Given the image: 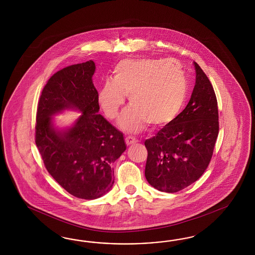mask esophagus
Instances as JSON below:
<instances>
[{
    "instance_id": "34e87169",
    "label": "esophagus",
    "mask_w": 255,
    "mask_h": 255,
    "mask_svg": "<svg viewBox=\"0 0 255 255\" xmlns=\"http://www.w3.org/2000/svg\"><path fill=\"white\" fill-rule=\"evenodd\" d=\"M136 142H137V140L134 138V137H131V136L125 137V143H126L127 146H130L131 144H134V143H136Z\"/></svg>"
}]
</instances>
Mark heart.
Listing matches in <instances>:
<instances>
[{
    "mask_svg": "<svg viewBox=\"0 0 255 255\" xmlns=\"http://www.w3.org/2000/svg\"><path fill=\"white\" fill-rule=\"evenodd\" d=\"M113 79L106 80L98 93V103L110 120L119 116L129 96L131 108L124 111L120 126L136 132L147 124L153 127L169 124L178 116L188 92L185 73L175 61L126 59L118 62Z\"/></svg>",
    "mask_w": 255,
    "mask_h": 255,
    "instance_id": "obj_1",
    "label": "heart"
}]
</instances>
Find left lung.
<instances>
[{
  "instance_id": "1",
  "label": "left lung",
  "mask_w": 255,
  "mask_h": 255,
  "mask_svg": "<svg viewBox=\"0 0 255 255\" xmlns=\"http://www.w3.org/2000/svg\"><path fill=\"white\" fill-rule=\"evenodd\" d=\"M194 63L195 85L188 105L156 135L145 141V177L155 189L177 193L208 168L219 133L216 94L209 77Z\"/></svg>"
}]
</instances>
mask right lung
<instances>
[{
    "label": "right lung",
    "mask_w": 255,
    "mask_h": 255,
    "mask_svg": "<svg viewBox=\"0 0 255 255\" xmlns=\"http://www.w3.org/2000/svg\"><path fill=\"white\" fill-rule=\"evenodd\" d=\"M94 71V62L89 61L55 73L41 93L35 124V143L47 172L70 194L86 200L110 191L112 165L126 149L123 132L97 114ZM66 108L83 115L69 130L57 131L50 117Z\"/></svg>",
    "instance_id": "add662e5"
}]
</instances>
